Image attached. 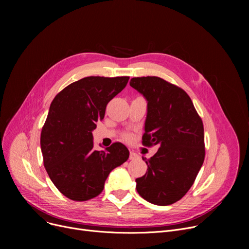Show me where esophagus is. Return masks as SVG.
I'll use <instances>...</instances> for the list:
<instances>
[{"label":"esophagus","mask_w":249,"mask_h":249,"mask_svg":"<svg viewBox=\"0 0 249 249\" xmlns=\"http://www.w3.org/2000/svg\"><path fill=\"white\" fill-rule=\"evenodd\" d=\"M137 158H138V154L137 153H135L134 151H130V156H129L130 160H136Z\"/></svg>","instance_id":"esophagus-1"}]
</instances>
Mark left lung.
Here are the masks:
<instances>
[{
    "label": "left lung",
    "instance_id": "1",
    "mask_svg": "<svg viewBox=\"0 0 249 249\" xmlns=\"http://www.w3.org/2000/svg\"><path fill=\"white\" fill-rule=\"evenodd\" d=\"M130 86L147 101L144 146L159 145L145 160L146 174L136 190L147 202L172 205L193 186L205 159L204 126L186 91L158 76L133 77Z\"/></svg>",
    "mask_w": 249,
    "mask_h": 249
}]
</instances>
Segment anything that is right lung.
<instances>
[{
  "instance_id": "1",
  "label": "right lung",
  "mask_w": 249,
  "mask_h": 249,
  "mask_svg": "<svg viewBox=\"0 0 249 249\" xmlns=\"http://www.w3.org/2000/svg\"><path fill=\"white\" fill-rule=\"evenodd\" d=\"M129 76H87L64 88L52 101L40 145L46 172L65 197L83 202L104 189L109 174L129 158L115 142L106 151L94 149L93 130L107 104L126 87Z\"/></svg>"
}]
</instances>
